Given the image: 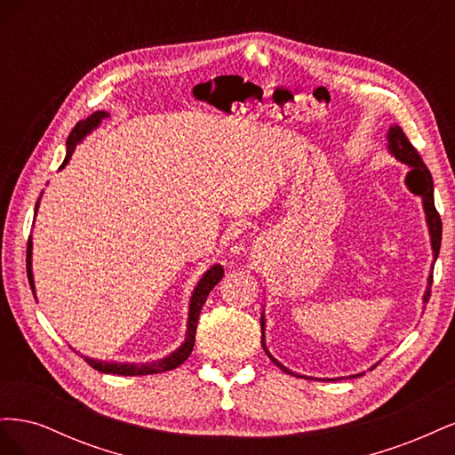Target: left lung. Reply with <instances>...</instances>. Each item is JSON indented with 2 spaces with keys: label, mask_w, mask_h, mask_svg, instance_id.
Returning a JSON list of instances; mask_svg holds the SVG:
<instances>
[{
  "label": "left lung",
  "mask_w": 455,
  "mask_h": 455,
  "mask_svg": "<svg viewBox=\"0 0 455 455\" xmlns=\"http://www.w3.org/2000/svg\"><path fill=\"white\" fill-rule=\"evenodd\" d=\"M387 140H389L391 154L396 159H401L403 163L410 164V172L406 176V184H408L411 194L421 196V199H423V209H425V214H427V224H429V231H431L433 252H435V258H436L438 251H440V241H443V220H440V214H438L436 206H435L433 176H431L429 169L425 167V163H423V159L419 156V151L414 148V144L408 140V136L404 134V131L401 127H398V125L391 127V131L387 134ZM431 284H433V277H429V288H427L425 298H423L425 301H429ZM261 330H264V319H261ZM261 338H264V332H261ZM261 346H264V339H261ZM264 349H266V346H264ZM266 353H267V349H266ZM269 359L275 364H277L283 371H286V374H292L291 370H286L283 364H279L277 361H275L271 355H269Z\"/></svg>",
  "instance_id": "obj_1"
}]
</instances>
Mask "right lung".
<instances>
[{"instance_id": "1", "label": "right lung", "mask_w": 455, "mask_h": 455, "mask_svg": "<svg viewBox=\"0 0 455 455\" xmlns=\"http://www.w3.org/2000/svg\"><path fill=\"white\" fill-rule=\"evenodd\" d=\"M108 117L106 112H94L91 117H87L85 121H79L77 125L74 127L70 139H68V154L66 159L62 163L64 164L70 161L74 149L77 146V142L84 139V136L94 129L99 123ZM60 167V169H62ZM37 206V204H36ZM26 269H28V283L34 292V277H32V241H28V251H26ZM224 277V267L222 266H214L209 271L204 273V277L199 281L194 296H191V304H189V319H188V334H186V341L178 347L174 353H171L169 356H164L161 361H154L148 364H117V363H102V361H94V359H87L84 356L85 363L89 366H92L94 370L104 371V374H117V376H148V374H161V371L172 370L176 366H180L189 353L194 351L196 346V332H197V321H199V313L203 309V304L206 301V296L211 294L212 288L220 283V279Z\"/></svg>"}]
</instances>
